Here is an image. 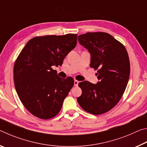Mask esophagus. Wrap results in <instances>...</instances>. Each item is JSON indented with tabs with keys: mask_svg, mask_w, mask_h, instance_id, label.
Returning <instances> with one entry per match:
<instances>
[{
	"mask_svg": "<svg viewBox=\"0 0 147 147\" xmlns=\"http://www.w3.org/2000/svg\"><path fill=\"white\" fill-rule=\"evenodd\" d=\"M78 83H79V82L78 80H74V86H77L78 85Z\"/></svg>",
	"mask_w": 147,
	"mask_h": 147,
	"instance_id": "esophagus-1",
	"label": "esophagus"
}]
</instances>
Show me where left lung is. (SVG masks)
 <instances>
[{"mask_svg":"<svg viewBox=\"0 0 147 147\" xmlns=\"http://www.w3.org/2000/svg\"><path fill=\"white\" fill-rule=\"evenodd\" d=\"M78 40L90 54V67L98 69V82L96 84L80 82L82 93L77 101L87 112L100 115L119 102L127 86L130 72L127 51L105 32H88L80 35Z\"/></svg>","mask_w":147,"mask_h":147,"instance_id":"8db88e82","label":"left lung"}]
</instances>
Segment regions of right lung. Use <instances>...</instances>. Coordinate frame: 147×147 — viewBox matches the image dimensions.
Listing matches in <instances>:
<instances>
[{
	"instance_id": "add662e5",
	"label": "right lung",
	"mask_w": 147,
	"mask_h": 147,
	"mask_svg": "<svg viewBox=\"0 0 147 147\" xmlns=\"http://www.w3.org/2000/svg\"><path fill=\"white\" fill-rule=\"evenodd\" d=\"M77 43V34L36 37L27 42L14 65L16 91L24 107L42 119L55 117L74 85L59 77L53 66L61 65Z\"/></svg>"
}]
</instances>
